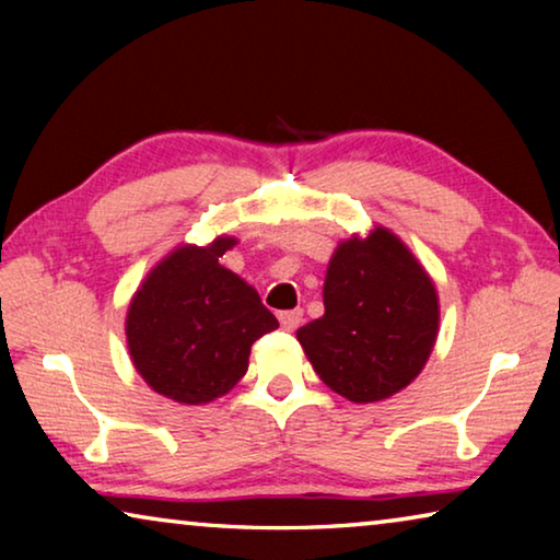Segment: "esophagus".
I'll return each instance as SVG.
<instances>
[{
    "label": "esophagus",
    "mask_w": 560,
    "mask_h": 560,
    "mask_svg": "<svg viewBox=\"0 0 560 560\" xmlns=\"http://www.w3.org/2000/svg\"><path fill=\"white\" fill-rule=\"evenodd\" d=\"M301 320H303L301 308L281 311V314H279V324H281V328H287V330H296L301 326Z\"/></svg>",
    "instance_id": "1"
}]
</instances>
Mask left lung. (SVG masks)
Wrapping results in <instances>:
<instances>
[{"label":"left lung","instance_id":"left-lung-1","mask_svg":"<svg viewBox=\"0 0 560 560\" xmlns=\"http://www.w3.org/2000/svg\"><path fill=\"white\" fill-rule=\"evenodd\" d=\"M326 314L296 330L330 390L350 402L385 400L428 363L440 330L438 289L385 226L340 242L324 283Z\"/></svg>","mask_w":560,"mask_h":560}]
</instances>
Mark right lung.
I'll return each mask as SVG.
<instances>
[{
  "label": "right lung",
  "mask_w": 560,
  "mask_h": 560,
  "mask_svg": "<svg viewBox=\"0 0 560 560\" xmlns=\"http://www.w3.org/2000/svg\"><path fill=\"white\" fill-rule=\"evenodd\" d=\"M236 244H183L150 269L126 316L130 360L155 393L183 405L222 397L249 368L252 343L279 328L249 283L220 257Z\"/></svg>",
  "instance_id": "right-lung-1"
}]
</instances>
